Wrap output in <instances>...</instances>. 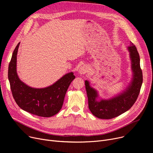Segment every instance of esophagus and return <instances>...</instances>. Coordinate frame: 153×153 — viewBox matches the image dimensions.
Listing matches in <instances>:
<instances>
[{
    "label": "esophagus",
    "instance_id": "34e87169",
    "mask_svg": "<svg viewBox=\"0 0 153 153\" xmlns=\"http://www.w3.org/2000/svg\"><path fill=\"white\" fill-rule=\"evenodd\" d=\"M88 68L87 66L84 65L80 68L79 73L80 75H83L86 74L88 72Z\"/></svg>",
    "mask_w": 153,
    "mask_h": 153
}]
</instances>
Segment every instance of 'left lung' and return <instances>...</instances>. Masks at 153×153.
Instances as JSON below:
<instances>
[{
    "label": "left lung",
    "mask_w": 153,
    "mask_h": 153,
    "mask_svg": "<svg viewBox=\"0 0 153 153\" xmlns=\"http://www.w3.org/2000/svg\"><path fill=\"white\" fill-rule=\"evenodd\" d=\"M127 49L131 61L132 78L124 91L109 99L100 98L97 90L90 86L88 80L85 81L89 109L98 118L110 119L124 113L134 105L138 97L143 83L140 56L136 47L132 42H130Z\"/></svg>",
    "instance_id": "1"
}]
</instances>
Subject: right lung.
I'll return each mask as SVG.
<instances>
[{
  "mask_svg": "<svg viewBox=\"0 0 153 153\" xmlns=\"http://www.w3.org/2000/svg\"><path fill=\"white\" fill-rule=\"evenodd\" d=\"M19 43L15 48L8 66V77L13 97L23 110L38 116L52 117L62 109L67 90L75 79L73 72L66 74L48 87H29L19 79L16 72V58Z\"/></svg>",
  "mask_w": 153,
  "mask_h": 153,
  "instance_id": "1",
  "label": "right lung"
}]
</instances>
